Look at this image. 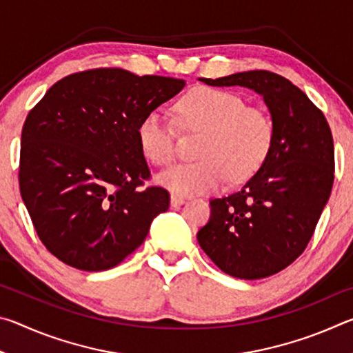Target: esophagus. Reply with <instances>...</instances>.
Here are the masks:
<instances>
[{"label": "esophagus", "mask_w": 353, "mask_h": 353, "mask_svg": "<svg viewBox=\"0 0 353 353\" xmlns=\"http://www.w3.org/2000/svg\"><path fill=\"white\" fill-rule=\"evenodd\" d=\"M185 202V198H182V196L179 194H171V205H181Z\"/></svg>", "instance_id": "esophagus-1"}]
</instances>
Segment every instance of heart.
I'll list each match as a JSON object with an SVG mask.
<instances>
[{"label":"heart","mask_w":353,"mask_h":353,"mask_svg":"<svg viewBox=\"0 0 353 353\" xmlns=\"http://www.w3.org/2000/svg\"><path fill=\"white\" fill-rule=\"evenodd\" d=\"M179 126L204 132L199 141V162L177 165L162 172L159 183L179 194L208 193L232 183L246 182L270 157L276 124L270 112L246 105L243 97L213 87H198L176 104ZM145 157L165 168L176 160V130L160 112H151L137 128Z\"/></svg>","instance_id":"1"}]
</instances>
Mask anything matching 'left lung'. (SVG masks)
Segmentation results:
<instances>
[{
  "instance_id": "1",
  "label": "left lung",
  "mask_w": 353,
  "mask_h": 353,
  "mask_svg": "<svg viewBox=\"0 0 353 353\" xmlns=\"http://www.w3.org/2000/svg\"><path fill=\"white\" fill-rule=\"evenodd\" d=\"M202 82L252 88L271 112L276 140L270 157L244 187L210 201L198 232L204 252L232 277L256 280L290 266L308 246L334 179L330 126L318 107L286 77L266 70Z\"/></svg>"
}]
</instances>
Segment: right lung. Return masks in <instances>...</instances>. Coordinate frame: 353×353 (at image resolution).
Here are the masks:
<instances>
[{
    "mask_svg": "<svg viewBox=\"0 0 353 353\" xmlns=\"http://www.w3.org/2000/svg\"><path fill=\"white\" fill-rule=\"evenodd\" d=\"M183 79L93 68L57 81L21 130V199L40 241L76 270L105 271L145 241L170 193L151 171L137 128Z\"/></svg>",
    "mask_w": 353,
    "mask_h": 353,
    "instance_id": "obj_1",
    "label": "right lung"
}]
</instances>
